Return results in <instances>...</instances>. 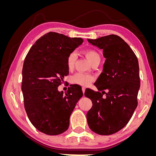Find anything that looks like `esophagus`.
Masks as SVG:
<instances>
[{
    "instance_id": "esophagus-1",
    "label": "esophagus",
    "mask_w": 156,
    "mask_h": 156,
    "mask_svg": "<svg viewBox=\"0 0 156 156\" xmlns=\"http://www.w3.org/2000/svg\"><path fill=\"white\" fill-rule=\"evenodd\" d=\"M85 87H83L82 88V90H83V94H84V92H85Z\"/></svg>"
}]
</instances>
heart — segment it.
<instances>
[{"mask_svg": "<svg viewBox=\"0 0 156 156\" xmlns=\"http://www.w3.org/2000/svg\"><path fill=\"white\" fill-rule=\"evenodd\" d=\"M83 54L86 56V57L88 59L92 64L96 61L100 60L101 57L98 52L94 50H86L83 51ZM77 59V54L75 52H72L67 58L66 63L67 67L68 69L71 70L73 69L75 64V61ZM94 81V77L91 75L83 73H77L72 77V83L75 84H79V85L86 87Z\"/></svg>", "mask_w": 156, "mask_h": 156, "instance_id": "obj_1", "label": "heart"}]
</instances>
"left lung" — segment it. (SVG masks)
<instances>
[{
    "instance_id": "1",
    "label": "left lung",
    "mask_w": 156,
    "mask_h": 156,
    "mask_svg": "<svg viewBox=\"0 0 156 156\" xmlns=\"http://www.w3.org/2000/svg\"><path fill=\"white\" fill-rule=\"evenodd\" d=\"M88 41L102 49L106 60L103 72L94 83L101 93L89 88L84 93L92 101L87 114V122L96 133L111 135L126 126L137 107L140 86L139 62L129 45L119 36L108 35ZM105 89L108 90L107 93ZM103 93L105 98H102Z\"/></svg>"
}]
</instances>
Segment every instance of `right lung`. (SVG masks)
<instances>
[{
	"instance_id": "add662e5",
	"label": "right lung",
	"mask_w": 156,
	"mask_h": 156,
	"mask_svg": "<svg viewBox=\"0 0 156 156\" xmlns=\"http://www.w3.org/2000/svg\"><path fill=\"white\" fill-rule=\"evenodd\" d=\"M83 42L81 37L50 32L35 42L25 59L21 87L25 108L32 124L45 134L56 135L68 129L70 116L83 95L75 85L65 96L58 90L69 74L68 55Z\"/></svg>"
}]
</instances>
